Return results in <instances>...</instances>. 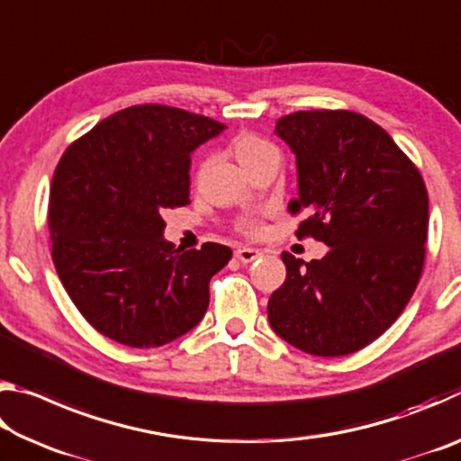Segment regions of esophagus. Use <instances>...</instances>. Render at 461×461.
Listing matches in <instances>:
<instances>
[{
	"label": "esophagus",
	"mask_w": 461,
	"mask_h": 461,
	"mask_svg": "<svg viewBox=\"0 0 461 461\" xmlns=\"http://www.w3.org/2000/svg\"><path fill=\"white\" fill-rule=\"evenodd\" d=\"M260 252L258 249H254V248H238L236 249V258L240 260V262H244V264H249V262H254L256 258H260Z\"/></svg>",
	"instance_id": "34e87169"
}]
</instances>
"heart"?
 Here are the masks:
<instances>
[{"label": "heart", "instance_id": "b5f03b06", "mask_svg": "<svg viewBox=\"0 0 461 461\" xmlns=\"http://www.w3.org/2000/svg\"><path fill=\"white\" fill-rule=\"evenodd\" d=\"M231 150L236 154V158L240 160V165L248 168L252 167L254 162H258L260 158L268 154H276L275 146L268 144L267 140H262L258 136L252 134H240L236 140L231 142ZM240 228L246 233H256L258 231V225H256L252 220H244L240 223Z\"/></svg>", "mask_w": 461, "mask_h": 461}]
</instances>
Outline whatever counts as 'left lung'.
I'll list each match as a JSON object with an SVG mask.
<instances>
[{
	"mask_svg": "<svg viewBox=\"0 0 461 461\" xmlns=\"http://www.w3.org/2000/svg\"><path fill=\"white\" fill-rule=\"evenodd\" d=\"M275 134L296 158L307 212L296 236L330 246L321 260L283 254L286 280L268 301L278 338L335 357L380 338L407 307L425 260L429 197L417 167L378 123L354 112H296Z\"/></svg>",
	"mask_w": 461,
	"mask_h": 461,
	"instance_id": "left-lung-1",
	"label": "left lung"
}]
</instances>
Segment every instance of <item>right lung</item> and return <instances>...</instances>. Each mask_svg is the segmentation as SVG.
Returning <instances> with one entry per match:
<instances>
[{
    "label": "right lung",
    "instance_id": "right-lung-1",
    "mask_svg": "<svg viewBox=\"0 0 461 461\" xmlns=\"http://www.w3.org/2000/svg\"><path fill=\"white\" fill-rule=\"evenodd\" d=\"M223 123L167 105H136L99 122L54 170L52 260L81 315L105 338L158 348L191 331L209 280L231 249L175 248L162 212L189 203L191 154Z\"/></svg>",
    "mask_w": 461,
    "mask_h": 461
}]
</instances>
